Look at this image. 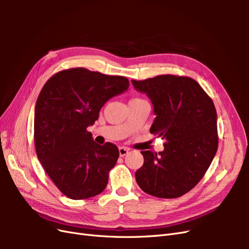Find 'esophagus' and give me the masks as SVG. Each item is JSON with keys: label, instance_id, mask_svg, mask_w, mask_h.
<instances>
[{"label": "esophagus", "instance_id": "34e87169", "mask_svg": "<svg viewBox=\"0 0 249 249\" xmlns=\"http://www.w3.org/2000/svg\"><path fill=\"white\" fill-rule=\"evenodd\" d=\"M118 152H119V156H120V157H124V156L127 155V153H129V148H126V147H119Z\"/></svg>", "mask_w": 249, "mask_h": 249}]
</instances>
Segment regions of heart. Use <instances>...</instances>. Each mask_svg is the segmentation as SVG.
I'll return each mask as SVG.
<instances>
[{"label":"heart","instance_id":"obj_1","mask_svg":"<svg viewBox=\"0 0 249 249\" xmlns=\"http://www.w3.org/2000/svg\"><path fill=\"white\" fill-rule=\"evenodd\" d=\"M135 100H139V99H135Z\"/></svg>","mask_w":249,"mask_h":249}]
</instances>
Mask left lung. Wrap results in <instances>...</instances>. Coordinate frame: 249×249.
<instances>
[{
    "label": "left lung",
    "mask_w": 249,
    "mask_h": 249,
    "mask_svg": "<svg viewBox=\"0 0 249 249\" xmlns=\"http://www.w3.org/2000/svg\"><path fill=\"white\" fill-rule=\"evenodd\" d=\"M154 106L149 132L166 140L157 155L142 150V166L135 173L147 194L161 198L179 197L205 176L218 147L217 113L211 97L188 77L163 74L143 81L132 80Z\"/></svg>",
    "instance_id": "obj_1"
}]
</instances>
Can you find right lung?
<instances>
[{"instance_id": "obj_1", "label": "right lung", "mask_w": 249, "mask_h": 249, "mask_svg": "<svg viewBox=\"0 0 249 249\" xmlns=\"http://www.w3.org/2000/svg\"><path fill=\"white\" fill-rule=\"evenodd\" d=\"M129 80L83 67L59 71L42 87L34 113L36 154L67 197L86 199L104 191L119 152L95 143L87 132L110 99L126 91Z\"/></svg>"}]
</instances>
